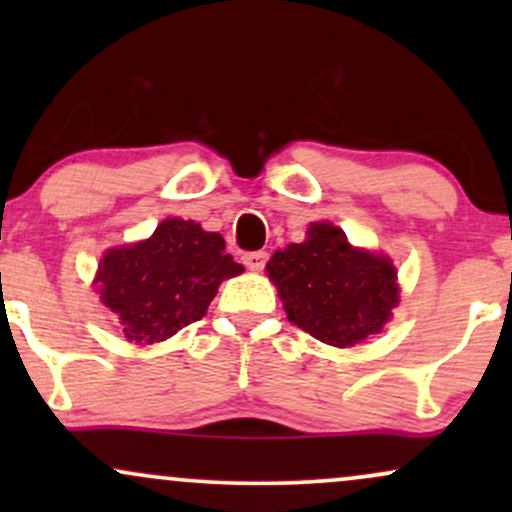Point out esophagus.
Wrapping results in <instances>:
<instances>
[{"instance_id":"1","label":"esophagus","mask_w":512,"mask_h":512,"mask_svg":"<svg viewBox=\"0 0 512 512\" xmlns=\"http://www.w3.org/2000/svg\"><path fill=\"white\" fill-rule=\"evenodd\" d=\"M243 264L250 269V272H262L264 264H267V252H264V250L248 252V255L243 257Z\"/></svg>"}]
</instances>
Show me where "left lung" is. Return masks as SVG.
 Returning <instances> with one entry per match:
<instances>
[{
  "label": "left lung",
  "instance_id": "left-lung-1",
  "mask_svg": "<svg viewBox=\"0 0 512 512\" xmlns=\"http://www.w3.org/2000/svg\"><path fill=\"white\" fill-rule=\"evenodd\" d=\"M267 274L293 325L339 349L378 334L399 303L390 257L354 248L327 221L310 223L303 243L276 250Z\"/></svg>",
  "mask_w": 512,
  "mask_h": 512
}]
</instances>
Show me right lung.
Returning a JSON list of instances; mask_svg holds the SVG:
<instances>
[{
	"instance_id": "1",
	"label": "right lung",
	"mask_w": 512,
	"mask_h": 512,
	"mask_svg": "<svg viewBox=\"0 0 512 512\" xmlns=\"http://www.w3.org/2000/svg\"><path fill=\"white\" fill-rule=\"evenodd\" d=\"M238 274L243 264L226 255L219 233L166 219L151 238L105 252L93 284L129 342L144 346L202 320L221 281Z\"/></svg>"
}]
</instances>
